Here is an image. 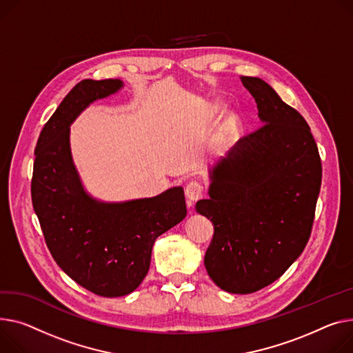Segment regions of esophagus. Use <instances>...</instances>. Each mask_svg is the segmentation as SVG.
Returning a JSON list of instances; mask_svg holds the SVG:
<instances>
[{"mask_svg": "<svg viewBox=\"0 0 353 353\" xmlns=\"http://www.w3.org/2000/svg\"><path fill=\"white\" fill-rule=\"evenodd\" d=\"M201 196H203L201 181L193 180L185 185V197H187V204H189V205H192L194 201L201 199Z\"/></svg>", "mask_w": 353, "mask_h": 353, "instance_id": "1", "label": "esophagus"}]
</instances>
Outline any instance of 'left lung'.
Listing matches in <instances>:
<instances>
[{"mask_svg": "<svg viewBox=\"0 0 353 353\" xmlns=\"http://www.w3.org/2000/svg\"><path fill=\"white\" fill-rule=\"evenodd\" d=\"M261 126L221 160L196 208L214 224L204 265L216 285L251 294L272 284L307 245L322 164L302 114L263 79L243 77Z\"/></svg>", "mask_w": 353, "mask_h": 353, "instance_id": "obj_1", "label": "left lung"}]
</instances>
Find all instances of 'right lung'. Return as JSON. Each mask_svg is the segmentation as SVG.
<instances>
[{"label":"right lung","instance_id":"right-lung-1","mask_svg":"<svg viewBox=\"0 0 353 353\" xmlns=\"http://www.w3.org/2000/svg\"><path fill=\"white\" fill-rule=\"evenodd\" d=\"M122 86L119 79H83L45 123L35 146L31 197L57 264L77 284L101 296L134 291L148 275L159 236L187 214L184 192L106 204L89 197L69 149V125L93 101Z\"/></svg>","mask_w":353,"mask_h":353}]
</instances>
